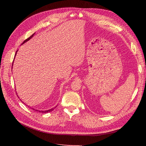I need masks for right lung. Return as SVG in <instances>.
Listing matches in <instances>:
<instances>
[{
    "label": "right lung",
    "instance_id": "right-lung-1",
    "mask_svg": "<svg viewBox=\"0 0 146 146\" xmlns=\"http://www.w3.org/2000/svg\"><path fill=\"white\" fill-rule=\"evenodd\" d=\"M34 34L35 33H33L32 35H31V36L29 37V38H28L27 39H25V40L23 42V44H24V43H25V42H27V41H29V39H30L31 38H32V37H33V35H34ZM16 53H17V52H16ZM15 54V55H16ZM12 66H13V64H12ZM18 98H19V97H18ZM54 108H52V109H50V110H46V111H39V112H41V113H48V112H50V111H52V110H54ZM33 110H35V109H33ZM36 111H38V110H36Z\"/></svg>",
    "mask_w": 146,
    "mask_h": 146
}]
</instances>
